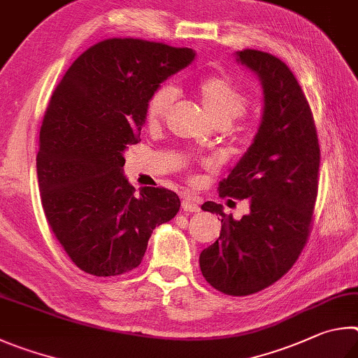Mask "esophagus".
Here are the masks:
<instances>
[{"mask_svg": "<svg viewBox=\"0 0 358 358\" xmlns=\"http://www.w3.org/2000/svg\"><path fill=\"white\" fill-rule=\"evenodd\" d=\"M182 209L185 212H189V214H196V212H199V204L195 198L192 196H184L182 199Z\"/></svg>", "mask_w": 358, "mask_h": 358, "instance_id": "34e87169", "label": "esophagus"}]
</instances>
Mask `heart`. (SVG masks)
<instances>
[{
  "mask_svg": "<svg viewBox=\"0 0 358 358\" xmlns=\"http://www.w3.org/2000/svg\"><path fill=\"white\" fill-rule=\"evenodd\" d=\"M199 99L208 116L217 122L231 124L239 117L248 103V97L231 81L227 75H214L199 85ZM178 90L171 85H163L154 91L148 100L146 117L150 124L160 122L171 110Z\"/></svg>",
  "mask_w": 358,
  "mask_h": 358,
  "instance_id": "b5f03b06",
  "label": "heart"
}]
</instances>
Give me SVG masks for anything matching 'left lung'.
I'll return each instance as SVG.
<instances>
[{
    "label": "left lung",
    "mask_w": 358,
    "mask_h": 358,
    "mask_svg": "<svg viewBox=\"0 0 358 358\" xmlns=\"http://www.w3.org/2000/svg\"><path fill=\"white\" fill-rule=\"evenodd\" d=\"M236 61L259 78L262 115L247 152L218 184V195L248 199L250 214L234 220L222 204L201 206L222 215V233L199 255V267L220 292L250 296L283 277L302 253L321 159L310 105L289 67L258 50L236 52Z\"/></svg>",
    "instance_id": "1"
}]
</instances>
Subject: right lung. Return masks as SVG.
<instances>
[{"label": "right lung", "instance_id": "right-lung-1", "mask_svg": "<svg viewBox=\"0 0 358 358\" xmlns=\"http://www.w3.org/2000/svg\"><path fill=\"white\" fill-rule=\"evenodd\" d=\"M195 50L140 39H108L67 69L41 129L37 179L42 208L75 266L116 277L141 264L155 227L179 212L174 192L124 174L140 141L148 100L195 59Z\"/></svg>", "mask_w": 358, "mask_h": 358}]
</instances>
